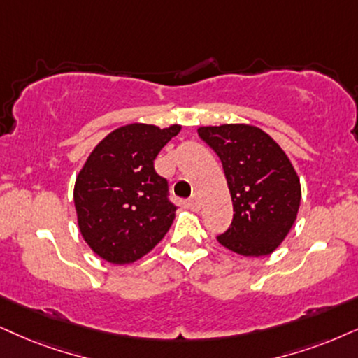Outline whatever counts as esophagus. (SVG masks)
<instances>
[{"instance_id":"esophagus-1","label":"esophagus","mask_w":358,"mask_h":358,"mask_svg":"<svg viewBox=\"0 0 358 358\" xmlns=\"http://www.w3.org/2000/svg\"><path fill=\"white\" fill-rule=\"evenodd\" d=\"M188 206H189V210H192V211H200V208H201L200 198H198L196 194H193V196L188 200Z\"/></svg>"}]
</instances>
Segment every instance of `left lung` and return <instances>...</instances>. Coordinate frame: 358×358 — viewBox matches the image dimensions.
Segmentation results:
<instances>
[{
    "label": "left lung",
    "mask_w": 358,
    "mask_h": 358,
    "mask_svg": "<svg viewBox=\"0 0 358 358\" xmlns=\"http://www.w3.org/2000/svg\"><path fill=\"white\" fill-rule=\"evenodd\" d=\"M198 135L223 164L233 223L218 243L248 257L268 256L286 239L301 205V182L286 152L259 127L206 125Z\"/></svg>",
    "instance_id": "obj_1"
}]
</instances>
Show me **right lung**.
<instances>
[{
	"label": "right lung",
	"instance_id": "right-lung-1",
	"mask_svg": "<svg viewBox=\"0 0 358 358\" xmlns=\"http://www.w3.org/2000/svg\"><path fill=\"white\" fill-rule=\"evenodd\" d=\"M182 125L119 127L90 152L74 185L84 241L103 261L130 264L164 239L175 220L169 183L153 169L158 152Z\"/></svg>",
	"mask_w": 358,
	"mask_h": 358
}]
</instances>
